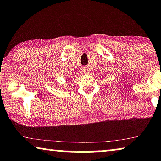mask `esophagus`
Returning <instances> with one entry per match:
<instances>
[{
    "mask_svg": "<svg viewBox=\"0 0 161 161\" xmlns=\"http://www.w3.org/2000/svg\"><path fill=\"white\" fill-rule=\"evenodd\" d=\"M84 72H85V74H89V69H85Z\"/></svg>",
    "mask_w": 161,
    "mask_h": 161,
    "instance_id": "esophagus-1",
    "label": "esophagus"
}]
</instances>
